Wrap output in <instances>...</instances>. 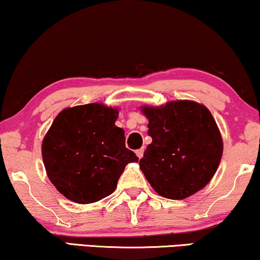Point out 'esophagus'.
<instances>
[{
    "instance_id": "esophagus-1",
    "label": "esophagus",
    "mask_w": 260,
    "mask_h": 260,
    "mask_svg": "<svg viewBox=\"0 0 260 260\" xmlns=\"http://www.w3.org/2000/svg\"><path fill=\"white\" fill-rule=\"evenodd\" d=\"M135 153H137L138 158H139V159H141V158H142V156H144V148L137 149V151H135Z\"/></svg>"
}]
</instances>
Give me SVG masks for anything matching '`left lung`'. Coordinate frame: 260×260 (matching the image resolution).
<instances>
[{"mask_svg": "<svg viewBox=\"0 0 260 260\" xmlns=\"http://www.w3.org/2000/svg\"><path fill=\"white\" fill-rule=\"evenodd\" d=\"M148 119L147 146L140 168L156 193L181 200L206 186L222 155V139L211 112L194 101L142 107Z\"/></svg>", "mask_w": 260, "mask_h": 260, "instance_id": "1", "label": "left lung"}]
</instances>
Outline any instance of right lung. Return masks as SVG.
Masks as SVG:
<instances>
[{
	"label": "right lung",
	"mask_w": 260,
	"mask_h": 260,
	"mask_svg": "<svg viewBox=\"0 0 260 260\" xmlns=\"http://www.w3.org/2000/svg\"><path fill=\"white\" fill-rule=\"evenodd\" d=\"M118 109L101 104L66 108L42 142L49 180L78 204L99 202L115 191L128 162L139 158L126 148L125 131L115 126Z\"/></svg>",
	"instance_id": "right-lung-1"
}]
</instances>
